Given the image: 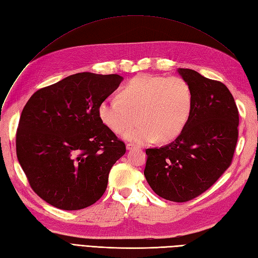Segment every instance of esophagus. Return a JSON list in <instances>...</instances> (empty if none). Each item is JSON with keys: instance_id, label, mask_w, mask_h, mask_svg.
<instances>
[{"instance_id": "1", "label": "esophagus", "mask_w": 258, "mask_h": 258, "mask_svg": "<svg viewBox=\"0 0 258 258\" xmlns=\"http://www.w3.org/2000/svg\"><path fill=\"white\" fill-rule=\"evenodd\" d=\"M126 147H127V150H135V148H137L138 146L136 145V144H134V143H128L127 145H126Z\"/></svg>"}]
</instances>
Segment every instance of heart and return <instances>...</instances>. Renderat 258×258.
<instances>
[{"instance_id": "obj_1", "label": "heart", "mask_w": 258, "mask_h": 258, "mask_svg": "<svg viewBox=\"0 0 258 258\" xmlns=\"http://www.w3.org/2000/svg\"><path fill=\"white\" fill-rule=\"evenodd\" d=\"M192 107L189 85L181 77L140 74L122 86L119 96L100 103L101 121L115 134L139 122L123 134L128 141L147 144L175 139L188 122Z\"/></svg>"}]
</instances>
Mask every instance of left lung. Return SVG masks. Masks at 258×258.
<instances>
[{
  "mask_svg": "<svg viewBox=\"0 0 258 258\" xmlns=\"http://www.w3.org/2000/svg\"><path fill=\"white\" fill-rule=\"evenodd\" d=\"M189 85L192 107L179 136L147 148L144 175L159 197L185 202L198 197L228 169L238 141L239 112L226 86L190 69H178Z\"/></svg>",
  "mask_w": 258,
  "mask_h": 258,
  "instance_id": "obj_1",
  "label": "left lung"
}]
</instances>
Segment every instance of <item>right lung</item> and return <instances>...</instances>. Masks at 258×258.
Returning a JSON list of instances; mask_svg holds the SVG:
<instances>
[{
	"label": "right lung",
	"mask_w": 258,
	"mask_h": 258,
	"mask_svg": "<svg viewBox=\"0 0 258 258\" xmlns=\"http://www.w3.org/2000/svg\"><path fill=\"white\" fill-rule=\"evenodd\" d=\"M121 81L117 74H73L34 92L23 107L17 158L31 188L47 204L74 211L102 197L126 146L98 108Z\"/></svg>",
	"instance_id": "add662e5"
}]
</instances>
